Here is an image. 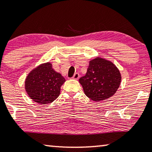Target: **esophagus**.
<instances>
[{"instance_id":"34e87169","label":"esophagus","mask_w":152,"mask_h":152,"mask_svg":"<svg viewBox=\"0 0 152 152\" xmlns=\"http://www.w3.org/2000/svg\"><path fill=\"white\" fill-rule=\"evenodd\" d=\"M79 77H80V75H79L78 73H75L74 74V75L72 77V78L74 79V80H78L79 78Z\"/></svg>"}]
</instances>
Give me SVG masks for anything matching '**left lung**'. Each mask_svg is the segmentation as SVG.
<instances>
[{
    "label": "left lung",
    "mask_w": 152,
    "mask_h": 152,
    "mask_svg": "<svg viewBox=\"0 0 152 152\" xmlns=\"http://www.w3.org/2000/svg\"><path fill=\"white\" fill-rule=\"evenodd\" d=\"M121 78L119 69L112 61L97 57L89 61L86 75L79 79V83L85 95L98 102L114 95Z\"/></svg>",
    "instance_id": "8db88e82"
}]
</instances>
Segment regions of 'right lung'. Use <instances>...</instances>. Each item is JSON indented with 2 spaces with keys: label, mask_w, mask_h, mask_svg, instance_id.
Returning a JSON list of instances; mask_svg holds the SVG:
<instances>
[{
  "label": "right lung",
  "mask_w": 152,
  "mask_h": 152,
  "mask_svg": "<svg viewBox=\"0 0 152 152\" xmlns=\"http://www.w3.org/2000/svg\"><path fill=\"white\" fill-rule=\"evenodd\" d=\"M66 79L55 72L50 62L33 69L25 81V89L30 99L39 104L52 103L59 97Z\"/></svg>",
  "instance_id": "right-lung-1"
}]
</instances>
